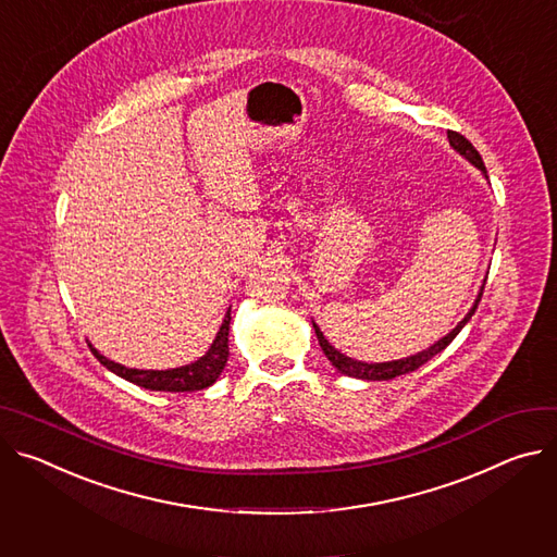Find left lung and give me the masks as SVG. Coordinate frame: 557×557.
<instances>
[{"instance_id": "left-lung-1", "label": "left lung", "mask_w": 557, "mask_h": 557, "mask_svg": "<svg viewBox=\"0 0 557 557\" xmlns=\"http://www.w3.org/2000/svg\"><path fill=\"white\" fill-rule=\"evenodd\" d=\"M448 141H450V146H453L455 150H458L460 156H465L471 164H475L482 173H486L480 153H478L475 146H473L465 135L455 133V131H448ZM482 293H484V286H482V290H480V295H478V299H475L473 309L467 313V318H465L458 326H455L446 337H442V339H440L437 344H433L431 348L418 352V356H411V358H407V360H397V362L364 364V362H358V360H350V358L342 356L339 350H335V348L329 344V339L324 337V333L320 331L318 324H313V329H315V335H318V342H320V346H322V350H324V356L331 360V364H333L339 373L350 375V377H360V380H393V377H397V375H404V373H411V371L420 369V367L426 364L431 358H435L440 350H444V348L455 339V335H458V333L465 329V324L473 318V313H475V309H478V305H480V299H482Z\"/></svg>"}]
</instances>
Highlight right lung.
Wrapping results in <instances>:
<instances>
[{"label": "right lung", "mask_w": 557, "mask_h": 557, "mask_svg": "<svg viewBox=\"0 0 557 557\" xmlns=\"http://www.w3.org/2000/svg\"><path fill=\"white\" fill-rule=\"evenodd\" d=\"M228 326H231V311L224 318V324L220 326V333L213 342V346L209 348V352L205 358H199L193 364L180 367V369H171V371H139V369H126L122 364H115L111 360H107L104 356L90 346L92 356L99 360V364H104L109 371H113L115 375L141 386V388H150V391H171V393H184V391H201L211 386L220 373L226 367L228 360Z\"/></svg>", "instance_id": "right-lung-1"}]
</instances>
